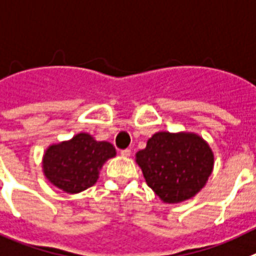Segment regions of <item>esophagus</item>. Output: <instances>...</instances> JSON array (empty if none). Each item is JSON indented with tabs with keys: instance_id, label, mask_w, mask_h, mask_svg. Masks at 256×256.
Instances as JSON below:
<instances>
[{
	"instance_id": "1",
	"label": "esophagus",
	"mask_w": 256,
	"mask_h": 256,
	"mask_svg": "<svg viewBox=\"0 0 256 256\" xmlns=\"http://www.w3.org/2000/svg\"><path fill=\"white\" fill-rule=\"evenodd\" d=\"M131 154V150H128V148H126V150H121V156H124V157H128V156Z\"/></svg>"
}]
</instances>
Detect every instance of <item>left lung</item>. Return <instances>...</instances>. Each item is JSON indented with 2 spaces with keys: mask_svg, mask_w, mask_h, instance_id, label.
Returning a JSON list of instances; mask_svg holds the SVG:
<instances>
[{
  "mask_svg": "<svg viewBox=\"0 0 256 256\" xmlns=\"http://www.w3.org/2000/svg\"><path fill=\"white\" fill-rule=\"evenodd\" d=\"M146 182L162 201H186L204 188L214 166V154L196 134L157 132L136 153Z\"/></svg>",
  "mask_w": 256,
  "mask_h": 256,
  "instance_id": "left-lung-1",
  "label": "left lung"
}]
</instances>
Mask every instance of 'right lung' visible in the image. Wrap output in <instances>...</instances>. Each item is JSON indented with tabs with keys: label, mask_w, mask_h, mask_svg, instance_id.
<instances>
[{
	"label": "right lung",
	"mask_w": 256,
	"mask_h": 256,
	"mask_svg": "<svg viewBox=\"0 0 256 256\" xmlns=\"http://www.w3.org/2000/svg\"><path fill=\"white\" fill-rule=\"evenodd\" d=\"M116 156L114 146L96 142L88 134L48 146L44 157V172L51 183L66 193H78L94 186L99 168Z\"/></svg>",
	"instance_id": "obj_1"
}]
</instances>
